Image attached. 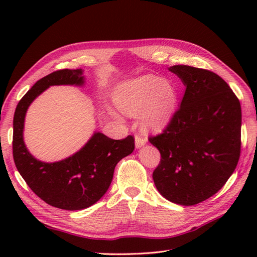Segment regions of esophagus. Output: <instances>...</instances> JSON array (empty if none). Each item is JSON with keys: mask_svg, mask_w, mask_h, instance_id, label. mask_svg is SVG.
<instances>
[{"mask_svg": "<svg viewBox=\"0 0 257 257\" xmlns=\"http://www.w3.org/2000/svg\"><path fill=\"white\" fill-rule=\"evenodd\" d=\"M147 144V139L145 137H141V136H136L135 137V146L137 149H140L141 147H144Z\"/></svg>", "mask_w": 257, "mask_h": 257, "instance_id": "obj_1", "label": "esophagus"}]
</instances>
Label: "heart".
<instances>
[{
	"instance_id": "b5f03b06",
	"label": "heart",
	"mask_w": 257,
	"mask_h": 257,
	"mask_svg": "<svg viewBox=\"0 0 257 257\" xmlns=\"http://www.w3.org/2000/svg\"><path fill=\"white\" fill-rule=\"evenodd\" d=\"M113 100L122 113L139 116L141 127L147 132H155L165 128L173 118L177 92L167 79L145 75L119 84Z\"/></svg>"
}]
</instances>
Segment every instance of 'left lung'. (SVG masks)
<instances>
[{
  "label": "left lung",
  "instance_id": "1",
  "mask_svg": "<svg viewBox=\"0 0 257 257\" xmlns=\"http://www.w3.org/2000/svg\"><path fill=\"white\" fill-rule=\"evenodd\" d=\"M185 86L180 108L161 135L149 141L161 160L152 174L160 194L194 205L211 198L232 176L241 154V103L210 70L174 65Z\"/></svg>",
  "mask_w": 257,
  "mask_h": 257
}]
</instances>
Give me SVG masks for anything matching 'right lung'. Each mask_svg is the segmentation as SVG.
Listing matches in <instances>:
<instances>
[{
    "label": "right lung",
    "mask_w": 257,
    "mask_h": 257,
    "mask_svg": "<svg viewBox=\"0 0 257 257\" xmlns=\"http://www.w3.org/2000/svg\"><path fill=\"white\" fill-rule=\"evenodd\" d=\"M84 84L81 68L61 69L47 75L20 100L13 119V158L22 178L47 204L68 211L84 210L99 201L109 189L117 163L135 149L133 136L113 140L94 133L83 148L61 161L44 162L30 154L23 132L31 103L51 86Z\"/></svg>",
    "instance_id": "right-lung-1"
}]
</instances>
